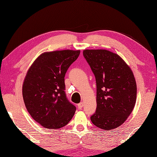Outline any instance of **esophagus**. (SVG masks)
I'll return each instance as SVG.
<instances>
[{"instance_id":"1","label":"esophagus","mask_w":157,"mask_h":157,"mask_svg":"<svg viewBox=\"0 0 157 157\" xmlns=\"http://www.w3.org/2000/svg\"><path fill=\"white\" fill-rule=\"evenodd\" d=\"M78 108L79 109H82L83 106H84V103H83L82 102H80V103H79V104L78 105Z\"/></svg>"}]
</instances>
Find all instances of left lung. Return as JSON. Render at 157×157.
<instances>
[{"mask_svg":"<svg viewBox=\"0 0 157 157\" xmlns=\"http://www.w3.org/2000/svg\"><path fill=\"white\" fill-rule=\"evenodd\" d=\"M86 61L96 83V111L93 124L110 130L118 128L134 109L137 86L129 67L120 56L106 50H84Z\"/></svg>","mask_w":157,"mask_h":157,"instance_id":"1","label":"left lung"}]
</instances>
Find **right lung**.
I'll return each mask as SVG.
<instances>
[{
    "mask_svg": "<svg viewBox=\"0 0 157 157\" xmlns=\"http://www.w3.org/2000/svg\"><path fill=\"white\" fill-rule=\"evenodd\" d=\"M80 51L63 50L40 55L28 70L23 84V98L28 111L46 128L66 125L76 108L67 98L65 75Z\"/></svg>",
    "mask_w": 157,
    "mask_h": 157,
    "instance_id": "add662e5",
    "label": "right lung"
}]
</instances>
